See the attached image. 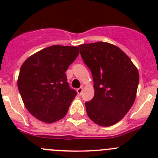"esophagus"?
<instances>
[{"instance_id": "obj_1", "label": "esophagus", "mask_w": 158, "mask_h": 158, "mask_svg": "<svg viewBox=\"0 0 158 158\" xmlns=\"http://www.w3.org/2000/svg\"><path fill=\"white\" fill-rule=\"evenodd\" d=\"M83 87H79V88L77 89V93L79 94V95L82 94V92H83Z\"/></svg>"}]
</instances>
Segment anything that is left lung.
Instances as JSON below:
<instances>
[{"mask_svg": "<svg viewBox=\"0 0 158 158\" xmlns=\"http://www.w3.org/2000/svg\"><path fill=\"white\" fill-rule=\"evenodd\" d=\"M79 48L94 81V98L85 103L87 115L99 126H113L134 104L139 83L138 69L123 51L111 44H85Z\"/></svg>", "mask_w": 158, "mask_h": 158, "instance_id": "1", "label": "left lung"}]
</instances>
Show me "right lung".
Here are the masks:
<instances>
[{"label":"right lung","mask_w":158,"mask_h":158,"mask_svg":"<svg viewBox=\"0 0 158 158\" xmlns=\"http://www.w3.org/2000/svg\"><path fill=\"white\" fill-rule=\"evenodd\" d=\"M79 54L77 47L53 45L22 64L17 86L26 109L35 118L52 123L68 113L77 93L69 87L65 72Z\"/></svg>","instance_id":"obj_1"}]
</instances>
